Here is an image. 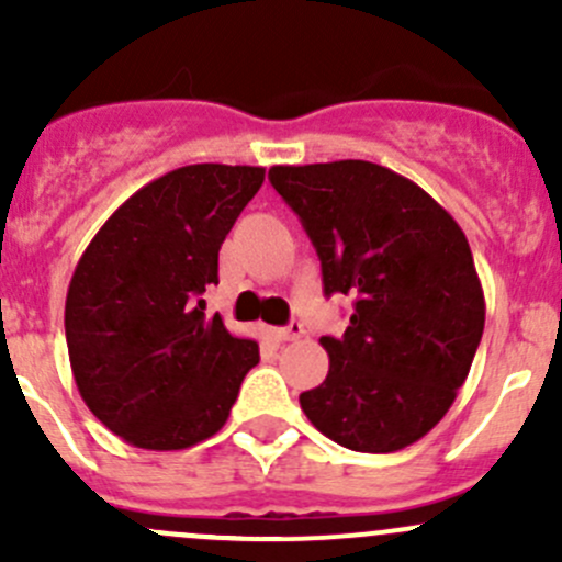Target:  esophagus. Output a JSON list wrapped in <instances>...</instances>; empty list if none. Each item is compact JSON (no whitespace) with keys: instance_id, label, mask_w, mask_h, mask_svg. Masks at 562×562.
<instances>
[{"instance_id":"34e87169","label":"esophagus","mask_w":562,"mask_h":562,"mask_svg":"<svg viewBox=\"0 0 562 562\" xmlns=\"http://www.w3.org/2000/svg\"><path fill=\"white\" fill-rule=\"evenodd\" d=\"M274 337L282 339V342H293V339H302L304 337V326L299 321H291V323H288V326L277 328Z\"/></svg>"}]
</instances>
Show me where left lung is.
<instances>
[{
	"instance_id": "1",
	"label": "left lung",
	"mask_w": 562,
	"mask_h": 562,
	"mask_svg": "<svg viewBox=\"0 0 562 562\" xmlns=\"http://www.w3.org/2000/svg\"><path fill=\"white\" fill-rule=\"evenodd\" d=\"M323 293L353 296L342 337H321L328 375L299 394L317 432L364 454L422 440L457 400L484 334V291L457 220L416 181L367 160L274 166Z\"/></svg>"
}]
</instances>
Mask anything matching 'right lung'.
<instances>
[{
    "label": "right lung",
    "mask_w": 562,
    "mask_h": 562,
    "mask_svg": "<svg viewBox=\"0 0 562 562\" xmlns=\"http://www.w3.org/2000/svg\"><path fill=\"white\" fill-rule=\"evenodd\" d=\"M266 168L201 162L130 195L83 249L65 302L72 378L89 411L149 451H179L228 422L258 342L206 315L217 255Z\"/></svg>",
    "instance_id": "add662e5"
}]
</instances>
